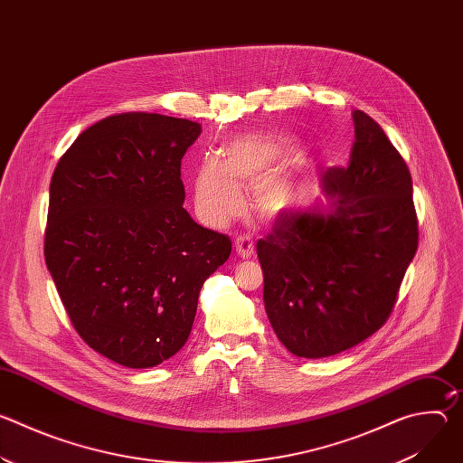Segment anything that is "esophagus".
I'll use <instances>...</instances> for the list:
<instances>
[{
  "label": "esophagus",
  "mask_w": 463,
  "mask_h": 463,
  "mask_svg": "<svg viewBox=\"0 0 463 463\" xmlns=\"http://www.w3.org/2000/svg\"><path fill=\"white\" fill-rule=\"evenodd\" d=\"M234 249L236 252L241 256V258H250L252 252H254V241L249 234H243V236H238L234 240Z\"/></svg>",
  "instance_id": "esophagus-1"
}]
</instances>
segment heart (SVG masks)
I'll list each match as a JSON object with an SVG mask.
<instances>
[{
    "label": "heart",
    "mask_w": 463,
    "mask_h": 463,
    "mask_svg": "<svg viewBox=\"0 0 463 463\" xmlns=\"http://www.w3.org/2000/svg\"><path fill=\"white\" fill-rule=\"evenodd\" d=\"M298 156L293 139L277 134H250L229 143L220 161L205 159L195 172V207L202 218L222 225L243 203L241 190H254V209L261 218L280 216L293 202L295 183L277 177Z\"/></svg>",
    "instance_id": "obj_1"
}]
</instances>
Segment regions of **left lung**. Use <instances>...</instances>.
<instances>
[{
    "mask_svg": "<svg viewBox=\"0 0 463 463\" xmlns=\"http://www.w3.org/2000/svg\"><path fill=\"white\" fill-rule=\"evenodd\" d=\"M346 168L322 174L326 211H288L258 240L263 304L297 357L341 354L388 320L418 250L412 177L383 128L354 111Z\"/></svg>",
    "mask_w": 463,
    "mask_h": 463,
    "instance_id": "8db88e82",
    "label": "left lung"
}]
</instances>
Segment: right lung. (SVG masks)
<instances>
[{
  "label": "right lung",
  "mask_w": 463,
  "mask_h": 463,
  "mask_svg": "<svg viewBox=\"0 0 463 463\" xmlns=\"http://www.w3.org/2000/svg\"><path fill=\"white\" fill-rule=\"evenodd\" d=\"M202 124L159 113L106 117L52 174L43 254L82 341L128 368L175 355L229 236L183 209L181 159Z\"/></svg>",
  "instance_id": "1"
}]
</instances>
